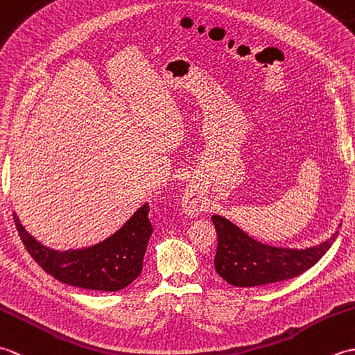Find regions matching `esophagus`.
<instances>
[{
    "label": "esophagus",
    "instance_id": "esophagus-1",
    "mask_svg": "<svg viewBox=\"0 0 355 355\" xmlns=\"http://www.w3.org/2000/svg\"><path fill=\"white\" fill-rule=\"evenodd\" d=\"M205 205H206V202L202 201L197 187L187 186L184 189L183 198H182V207H183L184 212L187 215L195 216V215H198L202 209H205Z\"/></svg>",
    "mask_w": 355,
    "mask_h": 355
}]
</instances>
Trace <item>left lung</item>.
I'll use <instances>...</instances> for the list:
<instances>
[{"label": "left lung", "mask_w": 355, "mask_h": 355, "mask_svg": "<svg viewBox=\"0 0 355 355\" xmlns=\"http://www.w3.org/2000/svg\"><path fill=\"white\" fill-rule=\"evenodd\" d=\"M212 221L218 235L216 273L230 285L244 288L281 282L302 275L319 262L338 235L337 230L322 244L299 250L262 244L224 216L212 215Z\"/></svg>", "instance_id": "1"}]
</instances>
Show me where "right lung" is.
I'll return each mask as SVG.
<instances>
[{
  "label": "right lung",
  "instance_id": "add662e5",
  "mask_svg": "<svg viewBox=\"0 0 355 355\" xmlns=\"http://www.w3.org/2000/svg\"><path fill=\"white\" fill-rule=\"evenodd\" d=\"M149 205H143L122 227L99 244L76 250H53L36 241L13 212L15 225L30 256L58 281L78 288L119 291L139 277L153 235Z\"/></svg>",
  "mask_w": 355,
  "mask_h": 355
}]
</instances>
